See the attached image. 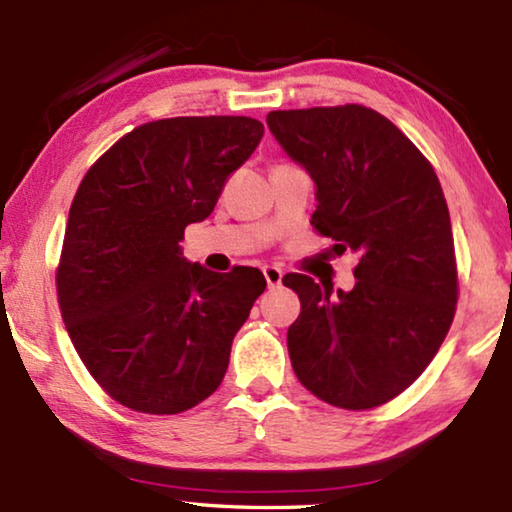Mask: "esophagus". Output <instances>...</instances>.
<instances>
[{"label":"esophagus","mask_w":512,"mask_h":512,"mask_svg":"<svg viewBox=\"0 0 512 512\" xmlns=\"http://www.w3.org/2000/svg\"><path fill=\"white\" fill-rule=\"evenodd\" d=\"M263 275H265V282H268L270 289H275V286H282L284 272L279 270V268H275V265H265Z\"/></svg>","instance_id":"esophagus-1"}]
</instances>
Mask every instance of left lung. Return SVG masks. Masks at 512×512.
I'll return each instance as SVG.
<instances>
[{
    "mask_svg": "<svg viewBox=\"0 0 512 512\" xmlns=\"http://www.w3.org/2000/svg\"><path fill=\"white\" fill-rule=\"evenodd\" d=\"M268 128L317 186L312 226L359 254L354 289L286 275L300 314L286 345L321 401L368 410L401 394L443 345L457 263L440 181L389 118L361 104L270 111Z\"/></svg>",
    "mask_w": 512,
    "mask_h": 512,
    "instance_id": "left-lung-1",
    "label": "left lung"
}]
</instances>
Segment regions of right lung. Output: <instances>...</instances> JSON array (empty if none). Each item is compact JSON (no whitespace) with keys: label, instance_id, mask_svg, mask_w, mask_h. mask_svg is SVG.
<instances>
[{"label":"right lung","instance_id":"add662e5","mask_svg":"<svg viewBox=\"0 0 512 512\" xmlns=\"http://www.w3.org/2000/svg\"><path fill=\"white\" fill-rule=\"evenodd\" d=\"M261 137L247 116L163 118L118 139L83 177L58 300L83 366L125 408L177 415L219 389L265 277L202 268L179 242Z\"/></svg>","mask_w":512,"mask_h":512}]
</instances>
